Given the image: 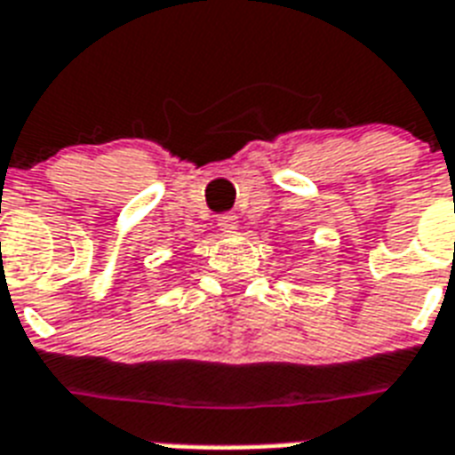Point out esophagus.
<instances>
[{"label": "esophagus", "mask_w": 455, "mask_h": 455, "mask_svg": "<svg viewBox=\"0 0 455 455\" xmlns=\"http://www.w3.org/2000/svg\"><path fill=\"white\" fill-rule=\"evenodd\" d=\"M218 228L223 232H235L239 228L237 216H232V213H225V216L218 218Z\"/></svg>", "instance_id": "obj_1"}]
</instances>
